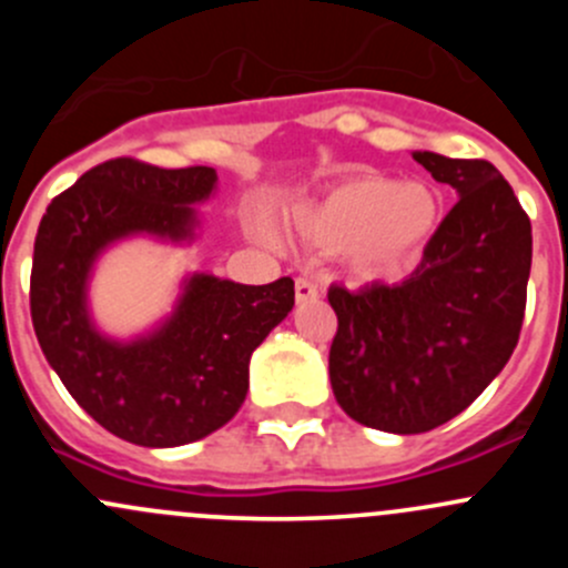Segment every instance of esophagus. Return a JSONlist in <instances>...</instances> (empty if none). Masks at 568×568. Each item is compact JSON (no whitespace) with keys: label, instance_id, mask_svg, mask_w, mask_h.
I'll return each instance as SVG.
<instances>
[{"label":"esophagus","instance_id":"34e87169","mask_svg":"<svg viewBox=\"0 0 568 568\" xmlns=\"http://www.w3.org/2000/svg\"><path fill=\"white\" fill-rule=\"evenodd\" d=\"M294 291H296V302H311L318 296V285L313 283L311 277H296Z\"/></svg>","mask_w":568,"mask_h":568}]
</instances>
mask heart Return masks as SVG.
Returning <instances> with one entry per match:
<instances>
[{
    "label": "heart",
    "mask_w": 568,
    "mask_h": 568,
    "mask_svg": "<svg viewBox=\"0 0 568 568\" xmlns=\"http://www.w3.org/2000/svg\"><path fill=\"white\" fill-rule=\"evenodd\" d=\"M437 192L426 183H395L385 175H352L296 216V231L313 247L348 252L371 277H393L423 255L437 233Z\"/></svg>",
    "instance_id": "1"
}]
</instances>
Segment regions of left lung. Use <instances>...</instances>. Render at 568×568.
<instances>
[{
  "mask_svg": "<svg viewBox=\"0 0 568 568\" xmlns=\"http://www.w3.org/2000/svg\"><path fill=\"white\" fill-rule=\"evenodd\" d=\"M459 192L415 272L398 285H332L329 382L352 420L420 434L467 409L523 332L532 236L508 181L486 159L412 153Z\"/></svg>",
  "mask_w": 568,
  "mask_h": 568,
  "instance_id": "8db88e82",
  "label": "left lung"
}]
</instances>
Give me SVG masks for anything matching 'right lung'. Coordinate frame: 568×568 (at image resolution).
I'll return each mask as SVG.
<instances>
[{
  "label": "right lung",
  "mask_w": 568,
  "mask_h": 568,
  "mask_svg": "<svg viewBox=\"0 0 568 568\" xmlns=\"http://www.w3.org/2000/svg\"><path fill=\"white\" fill-rule=\"evenodd\" d=\"M211 168L164 170L109 159L57 194L40 220L30 313L65 390L125 443L175 448L225 426L250 387V357L294 307V280L242 285L197 274L175 316L145 341L118 346L90 326L84 283L95 255L129 233L186 239Z\"/></svg>",
  "instance_id": "add662e5"
}]
</instances>
